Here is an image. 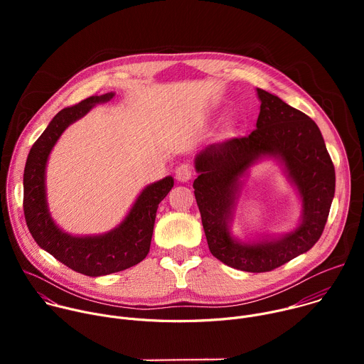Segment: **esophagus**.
I'll list each match as a JSON object with an SVG mask.
<instances>
[{"mask_svg":"<svg viewBox=\"0 0 364 364\" xmlns=\"http://www.w3.org/2000/svg\"><path fill=\"white\" fill-rule=\"evenodd\" d=\"M193 177V167L187 163H183L180 166H177L176 168V178L181 183H187L188 180H191Z\"/></svg>","mask_w":364,"mask_h":364,"instance_id":"obj_1","label":"esophagus"}]
</instances>
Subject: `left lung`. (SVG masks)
Segmentation results:
<instances>
[{"label":"left lung","mask_w":364,"mask_h":364,"mask_svg":"<svg viewBox=\"0 0 364 364\" xmlns=\"http://www.w3.org/2000/svg\"><path fill=\"white\" fill-rule=\"evenodd\" d=\"M256 92L261 100L256 129L249 136L203 148L194 159L198 177L193 187L212 255L239 271L268 272L317 243L334 198L336 173L317 124L277 95ZM265 158L275 159L296 188L300 223L285 235L242 241L230 229L242 178Z\"/></svg>","instance_id":"8db88e82"}]
</instances>
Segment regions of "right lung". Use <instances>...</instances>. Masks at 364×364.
Here are the masks:
<instances>
[{
  "instance_id": "right-lung-1",
  "label": "right lung",
  "mask_w": 364,
  "mask_h": 364,
  "mask_svg": "<svg viewBox=\"0 0 364 364\" xmlns=\"http://www.w3.org/2000/svg\"><path fill=\"white\" fill-rule=\"evenodd\" d=\"M114 96V92L90 96L75 107L62 109L31 146L24 168L23 207L33 239L59 262L87 277L119 272L145 259L159 204L174 186V178L167 176L144 187L125 219L102 235H70L51 218L46 194V167L51 149L69 125L83 118L97 103L109 102Z\"/></svg>"
}]
</instances>
